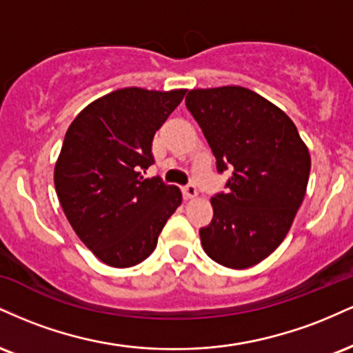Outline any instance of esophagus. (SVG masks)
<instances>
[{
	"label": "esophagus",
	"instance_id": "34e87169",
	"mask_svg": "<svg viewBox=\"0 0 353 353\" xmlns=\"http://www.w3.org/2000/svg\"><path fill=\"white\" fill-rule=\"evenodd\" d=\"M182 196H184V199H185V201L194 199V197L197 196V189H196V185H194V184L185 185V188L182 189Z\"/></svg>",
	"mask_w": 353,
	"mask_h": 353
}]
</instances>
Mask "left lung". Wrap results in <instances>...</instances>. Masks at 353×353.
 <instances>
[{"label":"left lung","mask_w":353,"mask_h":353,"mask_svg":"<svg viewBox=\"0 0 353 353\" xmlns=\"http://www.w3.org/2000/svg\"><path fill=\"white\" fill-rule=\"evenodd\" d=\"M185 108L201 125L228 192L210 199L214 217L199 230L205 254L247 269L282 244L301 208L310 154L289 116L242 86L192 89Z\"/></svg>","instance_id":"8db88e82"}]
</instances>
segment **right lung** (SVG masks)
I'll list each match as a JSON object with an SVG mask.
<instances>
[{
	"mask_svg": "<svg viewBox=\"0 0 353 353\" xmlns=\"http://www.w3.org/2000/svg\"><path fill=\"white\" fill-rule=\"evenodd\" d=\"M185 89L124 88L76 116L54 168L61 208L83 244L104 264L132 267L154 252L182 202L176 185L144 179L154 164L152 139Z\"/></svg>",
	"mask_w": 353,
	"mask_h": 353,
	"instance_id": "right-lung-1",
	"label": "right lung"
}]
</instances>
